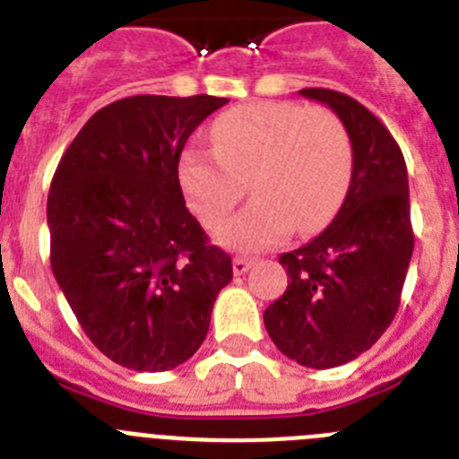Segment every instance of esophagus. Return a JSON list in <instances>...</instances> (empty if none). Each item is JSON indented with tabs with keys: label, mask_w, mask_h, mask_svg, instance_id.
Segmentation results:
<instances>
[{
	"label": "esophagus",
	"mask_w": 459,
	"mask_h": 459,
	"mask_svg": "<svg viewBox=\"0 0 459 459\" xmlns=\"http://www.w3.org/2000/svg\"><path fill=\"white\" fill-rule=\"evenodd\" d=\"M250 264H253V262H250L248 257H234L232 269H234V273H237V275H243L246 271L250 269Z\"/></svg>",
	"instance_id": "obj_1"
}]
</instances>
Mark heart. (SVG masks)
<instances>
[{
  "label": "heart",
  "mask_w": 459,
  "mask_h": 459,
  "mask_svg": "<svg viewBox=\"0 0 459 459\" xmlns=\"http://www.w3.org/2000/svg\"><path fill=\"white\" fill-rule=\"evenodd\" d=\"M213 149L190 147L179 179L190 206L216 225L250 181L255 200L216 230L218 243L262 250L291 232H315L333 216L351 179V140L333 109L253 103L211 128Z\"/></svg>",
  "instance_id": "heart-1"
}]
</instances>
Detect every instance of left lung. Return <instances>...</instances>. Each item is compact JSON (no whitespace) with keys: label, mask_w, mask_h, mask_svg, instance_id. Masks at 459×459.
<instances>
[{"label":"left lung","mask_w":459,"mask_h":459,"mask_svg":"<svg viewBox=\"0 0 459 459\" xmlns=\"http://www.w3.org/2000/svg\"><path fill=\"white\" fill-rule=\"evenodd\" d=\"M328 105L351 140V181L319 237L280 255L287 290L264 326L287 359L326 370L368 351L395 317L413 253L404 156L388 128L347 93L301 89Z\"/></svg>","instance_id":"left-lung-1"}]
</instances>
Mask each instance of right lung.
Wrapping results in <instances>:
<instances>
[{
	"instance_id": "1",
	"label": "right lung",
	"mask_w": 459,
	"mask_h": 459,
	"mask_svg": "<svg viewBox=\"0 0 459 459\" xmlns=\"http://www.w3.org/2000/svg\"><path fill=\"white\" fill-rule=\"evenodd\" d=\"M225 103L206 93L115 100L52 177V273L96 350L128 370L186 363L232 280V259L211 246L179 184L186 142Z\"/></svg>"
}]
</instances>
